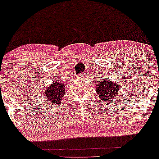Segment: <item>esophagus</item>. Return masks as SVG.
I'll list each match as a JSON object with an SVG mask.
<instances>
[{
  "mask_svg": "<svg viewBox=\"0 0 159 159\" xmlns=\"http://www.w3.org/2000/svg\"><path fill=\"white\" fill-rule=\"evenodd\" d=\"M81 77H82V78H85V75H82V76H81Z\"/></svg>",
  "mask_w": 159,
  "mask_h": 159,
  "instance_id": "34e87169",
  "label": "esophagus"
}]
</instances>
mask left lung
<instances>
[{
	"mask_svg": "<svg viewBox=\"0 0 159 159\" xmlns=\"http://www.w3.org/2000/svg\"><path fill=\"white\" fill-rule=\"evenodd\" d=\"M121 89V85L114 81H109L108 80L103 78L97 83L96 92L102 101L109 102L111 99L116 97L118 91Z\"/></svg>",
	"mask_w": 159,
	"mask_h": 159,
	"instance_id": "obj_1",
	"label": "left lung"
}]
</instances>
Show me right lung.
Wrapping results in <instances>:
<instances>
[{
	"mask_svg": "<svg viewBox=\"0 0 159 159\" xmlns=\"http://www.w3.org/2000/svg\"><path fill=\"white\" fill-rule=\"evenodd\" d=\"M65 84L61 80H55L44 91L46 98L52 105H61L65 94Z\"/></svg>",
	"mask_w": 159,
	"mask_h": 159,
	"instance_id": "1",
	"label": "right lung"
}]
</instances>
